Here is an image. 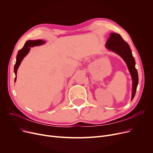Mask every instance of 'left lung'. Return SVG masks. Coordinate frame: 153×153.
<instances>
[{
    "instance_id": "left-lung-1",
    "label": "left lung",
    "mask_w": 153,
    "mask_h": 153,
    "mask_svg": "<svg viewBox=\"0 0 153 153\" xmlns=\"http://www.w3.org/2000/svg\"><path fill=\"white\" fill-rule=\"evenodd\" d=\"M107 49L118 54L126 62L132 79L131 100L133 99L138 84V71L135 68V60L130 47L118 33H111L105 44Z\"/></svg>"
}]
</instances>
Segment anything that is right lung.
<instances>
[{
  "instance_id": "1",
  "label": "right lung",
  "mask_w": 153,
  "mask_h": 153,
  "mask_svg": "<svg viewBox=\"0 0 153 153\" xmlns=\"http://www.w3.org/2000/svg\"><path fill=\"white\" fill-rule=\"evenodd\" d=\"M46 43L45 40L43 39H36V40H28L27 42L25 43V45L23 47L22 49L19 51L18 54L17 55V58H16V62L14 66V73L15 74V82H16V79H17V72L18 68L20 64L23 59V58L28 54L30 50L31 47H34L35 46H40L43 45Z\"/></svg>"
}]
</instances>
